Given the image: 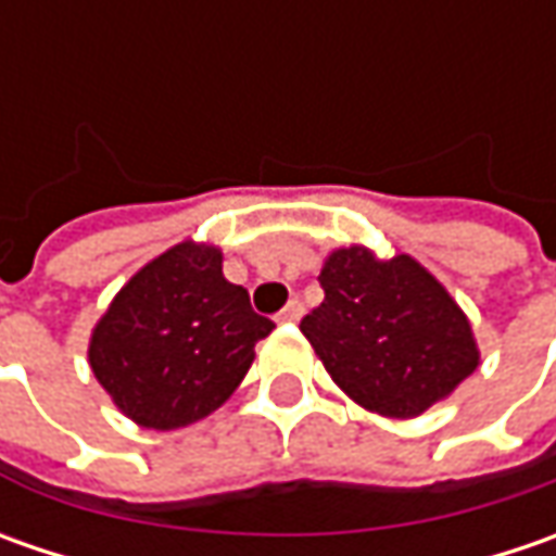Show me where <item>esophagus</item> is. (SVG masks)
<instances>
[{
	"label": "esophagus",
	"mask_w": 556,
	"mask_h": 556,
	"mask_svg": "<svg viewBox=\"0 0 556 556\" xmlns=\"http://www.w3.org/2000/svg\"><path fill=\"white\" fill-rule=\"evenodd\" d=\"M300 318H303V303L300 300H290L288 306L278 312V321H288V325L300 321Z\"/></svg>",
	"instance_id": "1"
}]
</instances>
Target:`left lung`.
I'll list each match as a JSON object with an SVG mask.
<instances>
[{
    "mask_svg": "<svg viewBox=\"0 0 556 556\" xmlns=\"http://www.w3.org/2000/svg\"><path fill=\"white\" fill-rule=\"evenodd\" d=\"M318 281L325 300L300 331L355 405L417 417L477 371L470 318L415 256L380 260L362 244L337 247Z\"/></svg>",
    "mask_w": 556,
    "mask_h": 556,
    "instance_id": "8db88e82",
    "label": "left lung"
}]
</instances>
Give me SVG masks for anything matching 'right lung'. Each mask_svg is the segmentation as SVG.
<instances>
[{
  "mask_svg": "<svg viewBox=\"0 0 556 556\" xmlns=\"http://www.w3.org/2000/svg\"><path fill=\"white\" fill-rule=\"evenodd\" d=\"M271 328L225 281L219 247L182 241L119 288L92 328L89 365L129 420L179 430L238 390Z\"/></svg>",
  "mask_w": 556,
  "mask_h": 556,
  "instance_id": "1",
  "label": "right lung"
}]
</instances>
